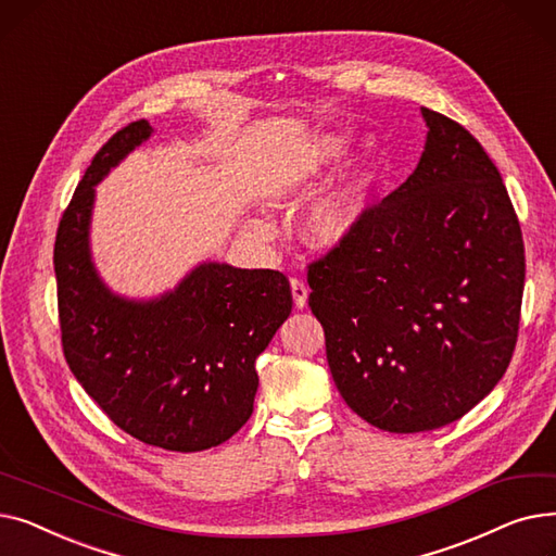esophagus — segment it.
<instances>
[{"instance_id":"1","label":"esophagus","mask_w":556,"mask_h":556,"mask_svg":"<svg viewBox=\"0 0 556 556\" xmlns=\"http://www.w3.org/2000/svg\"><path fill=\"white\" fill-rule=\"evenodd\" d=\"M290 290H293V300L298 308H304L308 302V288L302 279H290Z\"/></svg>"}]
</instances>
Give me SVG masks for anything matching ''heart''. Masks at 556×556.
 Here are the masks:
<instances>
[{
    "mask_svg": "<svg viewBox=\"0 0 556 556\" xmlns=\"http://www.w3.org/2000/svg\"><path fill=\"white\" fill-rule=\"evenodd\" d=\"M349 149V137L336 130L315 132L295 143L273 170V189L277 195H295L323 180L333 170ZM381 164L376 139H365L361 149L349 157L336 185L319 195L302 218V237L311 248H340L361 225L371 187Z\"/></svg>",
    "mask_w": 556,
    "mask_h": 556,
    "instance_id": "obj_1",
    "label": "heart"
}]
</instances>
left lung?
I'll list each match as a JSON object with an SVG mask.
<instances>
[{
	"label": "left lung",
	"mask_w": 556,
	"mask_h": 556,
	"mask_svg": "<svg viewBox=\"0 0 556 556\" xmlns=\"http://www.w3.org/2000/svg\"><path fill=\"white\" fill-rule=\"evenodd\" d=\"M421 116L428 135L410 178L308 268L336 388L388 432L453 424L498 386L525 283L498 168L448 116Z\"/></svg>",
	"instance_id": "8db88e82"
}]
</instances>
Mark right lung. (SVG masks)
<instances>
[{
  "mask_svg": "<svg viewBox=\"0 0 556 556\" xmlns=\"http://www.w3.org/2000/svg\"><path fill=\"white\" fill-rule=\"evenodd\" d=\"M153 126L114 132L85 170L55 233L63 352L76 381L139 442L195 453L227 442L250 419L256 358L293 308L277 270L202 261L149 300L114 293L99 275L90 227L97 185Z\"/></svg>",
  "mask_w": 556,
  "mask_h": 556,
  "instance_id": "obj_1",
  "label": "right lung"
}]
</instances>
